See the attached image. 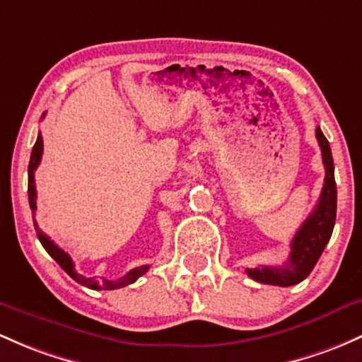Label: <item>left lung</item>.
Segmentation results:
<instances>
[{
    "mask_svg": "<svg viewBox=\"0 0 362 362\" xmlns=\"http://www.w3.org/2000/svg\"><path fill=\"white\" fill-rule=\"evenodd\" d=\"M315 139L322 152L326 177L321 197L314 211L307 216L305 222L296 230L291 241V253L284 267H257L246 269L251 279L272 286H293L305 279L317 264L319 257L328 245L337 218V184H334V165L329 142L322 135L321 128H315Z\"/></svg>",
    "mask_w": 362,
    "mask_h": 362,
    "instance_id": "1",
    "label": "left lung"
}]
</instances>
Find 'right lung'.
<instances>
[{
    "label": "right lung",
    "instance_id": "1",
    "mask_svg": "<svg viewBox=\"0 0 362 362\" xmlns=\"http://www.w3.org/2000/svg\"><path fill=\"white\" fill-rule=\"evenodd\" d=\"M41 154H43V139H41V133H37L36 144H34L33 152H30V161H29V170H28L29 171V187H28L29 206H30V210H33V213L36 211V184H34V171H36L37 166H40ZM34 227H36L37 239H40V243L43 245V248L48 251V255H50L53 260H55L57 264L64 269V271L69 274L72 279L78 281V283L83 284V286L91 288V290H117V288H123V286H128V284L135 283L140 276H144V274L149 271V265H142V267L132 269L127 276L119 277V279H116V281L97 279V277H85V276H81V274L76 272L74 264H72V258L69 257V253H66L64 250H60L59 246H57L47 234H43V232L40 230L36 220H34Z\"/></svg>",
    "mask_w": 362,
    "mask_h": 362
}]
</instances>
